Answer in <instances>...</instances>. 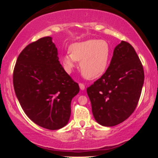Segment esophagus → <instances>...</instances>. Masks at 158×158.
I'll list each match as a JSON object with an SVG mask.
<instances>
[{"label":"esophagus","instance_id":"obj_1","mask_svg":"<svg viewBox=\"0 0 158 158\" xmlns=\"http://www.w3.org/2000/svg\"><path fill=\"white\" fill-rule=\"evenodd\" d=\"M79 86H80V88H81V90H84V89H85V85H84L83 83H79Z\"/></svg>","mask_w":158,"mask_h":158}]
</instances>
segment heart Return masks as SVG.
Listing matches in <instances>:
<instances>
[{"mask_svg":"<svg viewBox=\"0 0 158 158\" xmlns=\"http://www.w3.org/2000/svg\"><path fill=\"white\" fill-rule=\"evenodd\" d=\"M70 51L62 57V63L67 73H71L77 61L86 78L100 77L107 70L111 58V47L106 40H88L73 43Z\"/></svg>","mask_w":158,"mask_h":158,"instance_id":"1","label":"heart"}]
</instances>
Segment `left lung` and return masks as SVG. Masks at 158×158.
<instances>
[{"label": "left lung", "mask_w": 158, "mask_h": 158, "mask_svg": "<svg viewBox=\"0 0 158 158\" xmlns=\"http://www.w3.org/2000/svg\"><path fill=\"white\" fill-rule=\"evenodd\" d=\"M144 78L143 66L135 49L122 41L106 73L87 88L96 122L113 127L128 118L139 102Z\"/></svg>", "instance_id": "obj_1"}]
</instances>
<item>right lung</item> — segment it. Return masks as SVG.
Returning <instances> with one entry per match:
<instances>
[{
    "label": "right lung",
    "instance_id": "obj_1",
    "mask_svg": "<svg viewBox=\"0 0 158 158\" xmlns=\"http://www.w3.org/2000/svg\"><path fill=\"white\" fill-rule=\"evenodd\" d=\"M13 82L21 106L32 122L50 130L68 124L71 101L80 88L60 63L50 36L31 42L21 51Z\"/></svg>",
    "mask_w": 158,
    "mask_h": 158
}]
</instances>
